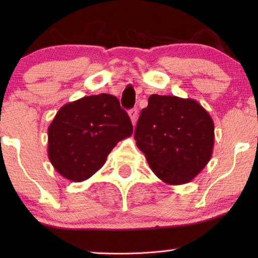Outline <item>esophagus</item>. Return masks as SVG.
<instances>
[{
    "label": "esophagus",
    "mask_w": 258,
    "mask_h": 258,
    "mask_svg": "<svg viewBox=\"0 0 258 258\" xmlns=\"http://www.w3.org/2000/svg\"><path fill=\"white\" fill-rule=\"evenodd\" d=\"M130 114V117H131V121L133 125H136V122H137V117H138V109L137 108H133L131 110L128 111Z\"/></svg>",
    "instance_id": "34e87169"
}]
</instances>
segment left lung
<instances>
[{
	"label": "left lung",
	"instance_id": "left-lung-1",
	"mask_svg": "<svg viewBox=\"0 0 258 258\" xmlns=\"http://www.w3.org/2000/svg\"><path fill=\"white\" fill-rule=\"evenodd\" d=\"M135 139L160 179L184 184L211 159L214 121L197 100L152 94L138 119Z\"/></svg>",
	"mask_w": 258,
	"mask_h": 258
}]
</instances>
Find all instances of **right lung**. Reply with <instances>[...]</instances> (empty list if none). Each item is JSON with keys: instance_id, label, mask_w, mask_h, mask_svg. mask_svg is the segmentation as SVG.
Listing matches in <instances>:
<instances>
[{"instance_id": "obj_1", "label": "right lung", "mask_w": 258, "mask_h": 258, "mask_svg": "<svg viewBox=\"0 0 258 258\" xmlns=\"http://www.w3.org/2000/svg\"><path fill=\"white\" fill-rule=\"evenodd\" d=\"M132 132L128 114L116 97H84L61 106L49 125V161L67 179L81 182L93 176L112 148Z\"/></svg>"}]
</instances>
